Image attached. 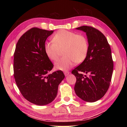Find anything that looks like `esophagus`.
I'll list each match as a JSON object with an SVG mask.
<instances>
[{
  "mask_svg": "<svg viewBox=\"0 0 127 127\" xmlns=\"http://www.w3.org/2000/svg\"><path fill=\"white\" fill-rule=\"evenodd\" d=\"M64 75H65V76H68V75L69 74L70 72L69 71H65L64 72Z\"/></svg>",
  "mask_w": 127,
  "mask_h": 127,
  "instance_id": "1",
  "label": "esophagus"
}]
</instances>
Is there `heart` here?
Returning <instances> with one entry per match:
<instances>
[{
	"label": "heart",
	"mask_w": 127,
	"mask_h": 127,
	"mask_svg": "<svg viewBox=\"0 0 127 127\" xmlns=\"http://www.w3.org/2000/svg\"><path fill=\"white\" fill-rule=\"evenodd\" d=\"M52 42H46L45 52L51 61H55L62 50L61 59L57 61L55 68L58 70L65 71L74 65L75 62L80 63L85 59L88 50L86 37L74 32L61 30L52 39Z\"/></svg>",
	"instance_id": "heart-1"
}]
</instances>
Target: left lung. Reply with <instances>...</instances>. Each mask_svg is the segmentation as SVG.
<instances>
[{"label": "left lung", "mask_w": 127, "mask_h": 127, "mask_svg": "<svg viewBox=\"0 0 127 127\" xmlns=\"http://www.w3.org/2000/svg\"><path fill=\"white\" fill-rule=\"evenodd\" d=\"M76 29L86 33L88 50L85 60L71 72L76 78L74 90L83 100L95 102L109 88L114 69L111 48L106 37L98 29L87 26Z\"/></svg>", "instance_id": "8db88e82"}]
</instances>
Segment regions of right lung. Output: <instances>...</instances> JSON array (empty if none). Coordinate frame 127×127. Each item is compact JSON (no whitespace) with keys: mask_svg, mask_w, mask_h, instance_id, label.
<instances>
[{"mask_svg":"<svg viewBox=\"0 0 127 127\" xmlns=\"http://www.w3.org/2000/svg\"><path fill=\"white\" fill-rule=\"evenodd\" d=\"M53 33V31L31 28L18 40L14 53L13 75L19 90L28 101L41 106L53 101L58 85L65 77L61 70L48 74L53 65L44 46Z\"/></svg>","mask_w":127,"mask_h":127,"instance_id":"add662e5","label":"right lung"}]
</instances>
